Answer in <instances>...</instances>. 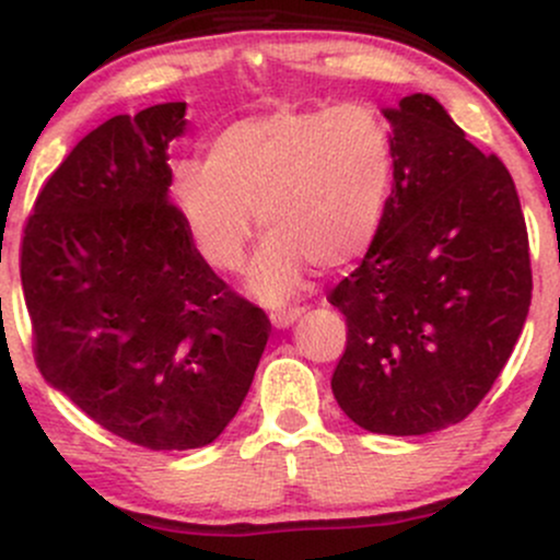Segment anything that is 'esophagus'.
Wrapping results in <instances>:
<instances>
[{
  "label": "esophagus",
  "mask_w": 560,
  "mask_h": 560,
  "mask_svg": "<svg viewBox=\"0 0 560 560\" xmlns=\"http://www.w3.org/2000/svg\"><path fill=\"white\" fill-rule=\"evenodd\" d=\"M302 311H305V307H300V305L279 307V311L271 313V324L276 326V329H287V326H292L294 320L302 316Z\"/></svg>",
  "instance_id": "esophagus-1"
}]
</instances>
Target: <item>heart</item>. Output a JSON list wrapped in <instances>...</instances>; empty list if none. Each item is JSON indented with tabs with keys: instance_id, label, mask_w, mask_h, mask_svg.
Here are the masks:
<instances>
[{
	"instance_id": "obj_1",
	"label": "heart",
	"mask_w": 560,
	"mask_h": 560,
	"mask_svg": "<svg viewBox=\"0 0 560 560\" xmlns=\"http://www.w3.org/2000/svg\"><path fill=\"white\" fill-rule=\"evenodd\" d=\"M395 139L374 107L281 105L223 126L208 160H178L171 199L218 271H236L268 231L247 273L266 302L289 298L311 262L339 268L374 244L395 186Z\"/></svg>"
}]
</instances>
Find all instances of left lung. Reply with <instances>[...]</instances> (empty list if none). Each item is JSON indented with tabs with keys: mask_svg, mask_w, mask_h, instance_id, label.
I'll return each mask as SVG.
<instances>
[{
	"mask_svg": "<svg viewBox=\"0 0 560 560\" xmlns=\"http://www.w3.org/2000/svg\"><path fill=\"white\" fill-rule=\"evenodd\" d=\"M395 186L361 266L331 289L347 345L339 408L374 434L464 421L492 389L532 302L529 236L511 173L429 94L384 110Z\"/></svg>",
	"mask_w": 560,
	"mask_h": 560,
	"instance_id": "8db88e82",
	"label": "left lung"
}]
</instances>
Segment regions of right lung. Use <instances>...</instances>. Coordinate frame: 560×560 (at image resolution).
<instances>
[{
  "instance_id": "obj_1",
  "label": "right lung",
  "mask_w": 560,
  "mask_h": 560,
  "mask_svg": "<svg viewBox=\"0 0 560 560\" xmlns=\"http://www.w3.org/2000/svg\"><path fill=\"white\" fill-rule=\"evenodd\" d=\"M186 102L115 115L47 178L21 244L42 376L115 436L205 447L234 419L271 320L197 253L168 199Z\"/></svg>"
}]
</instances>
